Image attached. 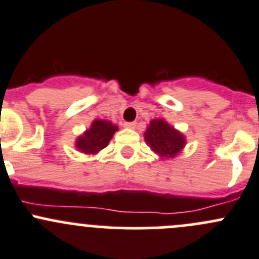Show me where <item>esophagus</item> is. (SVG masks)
<instances>
[{
    "label": "esophagus",
    "mask_w": 259,
    "mask_h": 259,
    "mask_svg": "<svg viewBox=\"0 0 259 259\" xmlns=\"http://www.w3.org/2000/svg\"><path fill=\"white\" fill-rule=\"evenodd\" d=\"M124 127H126V129H135V127H137V124H135V122H125Z\"/></svg>",
    "instance_id": "obj_1"
}]
</instances>
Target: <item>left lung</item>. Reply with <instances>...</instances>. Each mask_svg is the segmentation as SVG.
<instances>
[{
  "mask_svg": "<svg viewBox=\"0 0 259 259\" xmlns=\"http://www.w3.org/2000/svg\"><path fill=\"white\" fill-rule=\"evenodd\" d=\"M144 140L160 159L176 158L187 144L184 134L164 119L150 120L144 133Z\"/></svg>",
  "mask_w": 259,
  "mask_h": 259,
  "instance_id": "8db88e82",
  "label": "left lung"
}]
</instances>
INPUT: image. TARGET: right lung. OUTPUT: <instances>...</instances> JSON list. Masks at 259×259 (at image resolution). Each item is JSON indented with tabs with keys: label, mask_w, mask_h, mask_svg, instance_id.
I'll return each mask as SVG.
<instances>
[{
	"label": "right lung",
	"mask_w": 259,
	"mask_h": 259,
	"mask_svg": "<svg viewBox=\"0 0 259 259\" xmlns=\"http://www.w3.org/2000/svg\"><path fill=\"white\" fill-rule=\"evenodd\" d=\"M117 130V125L109 120L95 119L91 122L90 127L76 138L75 148L85 155H95L108 146Z\"/></svg>",
	"instance_id": "obj_1"
}]
</instances>
